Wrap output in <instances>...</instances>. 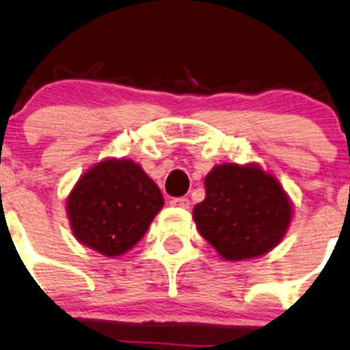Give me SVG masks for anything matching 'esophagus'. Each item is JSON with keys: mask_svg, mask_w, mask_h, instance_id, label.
<instances>
[{"mask_svg": "<svg viewBox=\"0 0 350 350\" xmlns=\"http://www.w3.org/2000/svg\"><path fill=\"white\" fill-rule=\"evenodd\" d=\"M172 207H179V208H188L190 207V200L186 197H179V198H172L171 200Z\"/></svg>", "mask_w": 350, "mask_h": 350, "instance_id": "34e87169", "label": "esophagus"}]
</instances>
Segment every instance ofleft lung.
Segmentation results:
<instances>
[{"mask_svg": "<svg viewBox=\"0 0 350 350\" xmlns=\"http://www.w3.org/2000/svg\"><path fill=\"white\" fill-rule=\"evenodd\" d=\"M193 219L217 254L237 262L264 256L283 240L292 204L278 179L257 164H219L205 176V198Z\"/></svg>", "mask_w": 350, "mask_h": 350, "instance_id": "obj_1", "label": "left lung"}]
</instances>
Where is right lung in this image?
I'll list each match as a JSON object with an SVG mask.
<instances>
[{
  "label": "right lung",
  "instance_id": "obj_1",
  "mask_svg": "<svg viewBox=\"0 0 350 350\" xmlns=\"http://www.w3.org/2000/svg\"><path fill=\"white\" fill-rule=\"evenodd\" d=\"M164 205L159 186L129 159H107L84 172L67 198L77 241L117 257L143 238Z\"/></svg>",
  "mask_w": 350,
  "mask_h": 350
}]
</instances>
